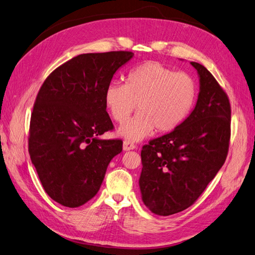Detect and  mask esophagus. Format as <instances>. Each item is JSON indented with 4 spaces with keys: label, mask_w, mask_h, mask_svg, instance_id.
I'll return each instance as SVG.
<instances>
[{
    "label": "esophagus",
    "mask_w": 255,
    "mask_h": 255,
    "mask_svg": "<svg viewBox=\"0 0 255 255\" xmlns=\"http://www.w3.org/2000/svg\"><path fill=\"white\" fill-rule=\"evenodd\" d=\"M136 148V144L129 141H123V150L125 151H129V150H134Z\"/></svg>",
    "instance_id": "34e87169"
}]
</instances>
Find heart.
<instances>
[{
  "label": "heart",
  "instance_id": "b5f03b06",
  "mask_svg": "<svg viewBox=\"0 0 255 255\" xmlns=\"http://www.w3.org/2000/svg\"><path fill=\"white\" fill-rule=\"evenodd\" d=\"M196 85L190 75L171 70L156 61H147L132 68L126 85L112 82L104 101L117 122H125L137 105V113L119 128L128 140L137 141L157 132L167 133L184 121L194 106Z\"/></svg>",
  "mask_w": 255,
  "mask_h": 255
}]
</instances>
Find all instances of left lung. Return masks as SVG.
Listing matches in <instances>:
<instances>
[{
  "mask_svg": "<svg viewBox=\"0 0 255 255\" xmlns=\"http://www.w3.org/2000/svg\"><path fill=\"white\" fill-rule=\"evenodd\" d=\"M196 105L173 132L142 147L139 177L141 199L157 216L189 208L225 162L231 137L228 95L211 73L197 62Z\"/></svg>",
  "mask_w": 255,
  "mask_h": 255,
  "instance_id": "obj_1",
  "label": "left lung"
}]
</instances>
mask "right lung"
<instances>
[{"instance_id": "add662e5", "label": "right lung", "mask_w": 255, "mask_h": 255, "mask_svg": "<svg viewBox=\"0 0 255 255\" xmlns=\"http://www.w3.org/2000/svg\"><path fill=\"white\" fill-rule=\"evenodd\" d=\"M129 51L84 53L54 70L40 87L30 122L29 153L46 193L75 208L98 193L122 140L101 139L114 128L104 95Z\"/></svg>"}]
</instances>
